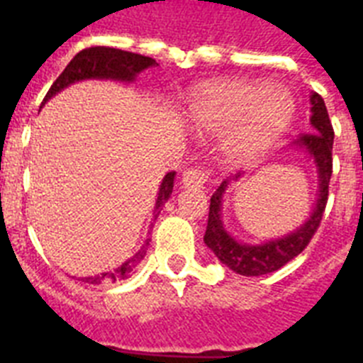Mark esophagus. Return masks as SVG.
<instances>
[{
    "mask_svg": "<svg viewBox=\"0 0 363 363\" xmlns=\"http://www.w3.org/2000/svg\"><path fill=\"white\" fill-rule=\"evenodd\" d=\"M211 172H207L201 165L191 167L187 171L182 174V184L184 187H191V189H200L207 184V179H209Z\"/></svg>",
    "mask_w": 363,
    "mask_h": 363,
    "instance_id": "obj_1",
    "label": "esophagus"
}]
</instances>
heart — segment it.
Segmentation results:
<instances>
[{"label": "heart", "mask_w": 363, "mask_h": 363, "mask_svg": "<svg viewBox=\"0 0 363 363\" xmlns=\"http://www.w3.org/2000/svg\"><path fill=\"white\" fill-rule=\"evenodd\" d=\"M191 120L201 130H220L240 120L230 142V160L255 158L293 118L289 92L245 79H221L200 86L191 104Z\"/></svg>", "instance_id": "obj_1"}]
</instances>
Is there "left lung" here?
Listing matches in <instances>:
<instances>
[{"mask_svg":"<svg viewBox=\"0 0 363 363\" xmlns=\"http://www.w3.org/2000/svg\"><path fill=\"white\" fill-rule=\"evenodd\" d=\"M311 125H313V133L301 134L294 142V145L307 150V154L314 160L316 169H318V200H316L313 214L303 225H300L284 238L271 240V242L262 243V245L240 243L227 233L223 221H221V203H223V194H225L230 178L223 179L216 192L211 196L209 221H207L203 242L218 256L221 264H225L230 271L238 272L242 277H262V274L278 271L287 262L296 258L309 245L311 238L320 227L333 174L335 130H333L322 96L316 94V92L311 94ZM238 178L240 172L233 176L234 182Z\"/></svg>","mask_w":363,"mask_h":363,"instance_id":"8db88e82","label":"left lung"}]
</instances>
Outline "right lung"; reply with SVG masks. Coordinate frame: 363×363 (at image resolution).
<instances>
[{
  "label": "right lung",
  "instance_id": "obj_1",
  "mask_svg": "<svg viewBox=\"0 0 363 363\" xmlns=\"http://www.w3.org/2000/svg\"><path fill=\"white\" fill-rule=\"evenodd\" d=\"M158 65L154 62L152 57L142 56V54L127 52V50L120 49H111V47H89V49H83L82 52H78L76 56L70 60L69 65L65 67L60 76H57L56 82L52 83V86L49 89L47 96H45V101H49L52 96H56L57 92L63 91L65 86L72 85L76 82H82V79H116V82H134L138 74L142 70L149 69V67ZM174 176L176 172H167L165 178H163L162 185H160L158 200H156V207H154V220L158 218L160 211H162L163 203L169 200L171 196L172 187H174ZM150 238H147V242L143 243V247L130 259H127L125 264H121L120 267H116L111 272H104V274H98V277H89L82 278L83 281H89V284H101L104 280H125V278L130 277V272L136 269V265L143 259L147 252V247H149Z\"/></svg>",
  "mask_w": 363,
  "mask_h": 363
}]
</instances>
